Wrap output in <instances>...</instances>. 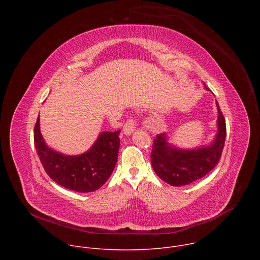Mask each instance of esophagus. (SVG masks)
Masks as SVG:
<instances>
[{"label":"esophagus","mask_w":260,"mask_h":260,"mask_svg":"<svg viewBox=\"0 0 260 260\" xmlns=\"http://www.w3.org/2000/svg\"><path fill=\"white\" fill-rule=\"evenodd\" d=\"M135 127H136V120L131 117L129 119H127V121L123 125V133L125 135H131L135 131Z\"/></svg>","instance_id":"1"}]
</instances>
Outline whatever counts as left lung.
Here are the masks:
<instances>
[{
  "mask_svg": "<svg viewBox=\"0 0 260 260\" xmlns=\"http://www.w3.org/2000/svg\"><path fill=\"white\" fill-rule=\"evenodd\" d=\"M205 87H208L205 84ZM218 108V133L213 144L194 150H180L169 146L165 134L157 135L152 144L151 165L157 176L172 186L190 184L212 171L219 162L224 148L226 124Z\"/></svg>",
  "mask_w": 260,
  "mask_h": 260,
  "instance_id": "1",
  "label": "left lung"
}]
</instances>
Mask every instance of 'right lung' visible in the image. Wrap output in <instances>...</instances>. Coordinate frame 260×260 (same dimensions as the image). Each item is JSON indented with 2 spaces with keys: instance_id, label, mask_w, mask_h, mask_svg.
I'll return each instance as SVG.
<instances>
[{
  "instance_id": "obj_1",
  "label": "right lung",
  "mask_w": 260,
  "mask_h": 260,
  "mask_svg": "<svg viewBox=\"0 0 260 260\" xmlns=\"http://www.w3.org/2000/svg\"><path fill=\"white\" fill-rule=\"evenodd\" d=\"M120 129L102 133L90 149L81 155L68 156L45 145L39 117L34 128L37 153L47 175L60 186L78 192L98 190L112 174L118 158Z\"/></svg>"
}]
</instances>
